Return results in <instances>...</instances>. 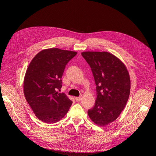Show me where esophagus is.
Returning <instances> with one entry per match:
<instances>
[{
  "label": "esophagus",
  "mask_w": 156,
  "mask_h": 156,
  "mask_svg": "<svg viewBox=\"0 0 156 156\" xmlns=\"http://www.w3.org/2000/svg\"><path fill=\"white\" fill-rule=\"evenodd\" d=\"M75 100L76 102H80L81 100V97H76Z\"/></svg>",
  "instance_id": "1"
}]
</instances>
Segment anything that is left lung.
<instances>
[{
    "mask_svg": "<svg viewBox=\"0 0 156 156\" xmlns=\"http://www.w3.org/2000/svg\"><path fill=\"white\" fill-rule=\"evenodd\" d=\"M81 55L91 66L97 86L95 105L87 114L95 124L104 126L115 121L126 104L129 75L122 60L108 52L86 51Z\"/></svg>",
    "mask_w": 156,
    "mask_h": 156,
    "instance_id": "left-lung-1",
    "label": "left lung"
}]
</instances>
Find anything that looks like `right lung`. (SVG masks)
<instances>
[{
    "label": "right lung",
    "mask_w": 156,
    "mask_h": 156,
    "mask_svg": "<svg viewBox=\"0 0 156 156\" xmlns=\"http://www.w3.org/2000/svg\"><path fill=\"white\" fill-rule=\"evenodd\" d=\"M77 52L58 48L44 49L31 61L23 81L26 100L36 117L42 122L60 121L68 112L72 101L64 93L60 80L65 65Z\"/></svg>",
    "instance_id": "right-lung-1"
}]
</instances>
